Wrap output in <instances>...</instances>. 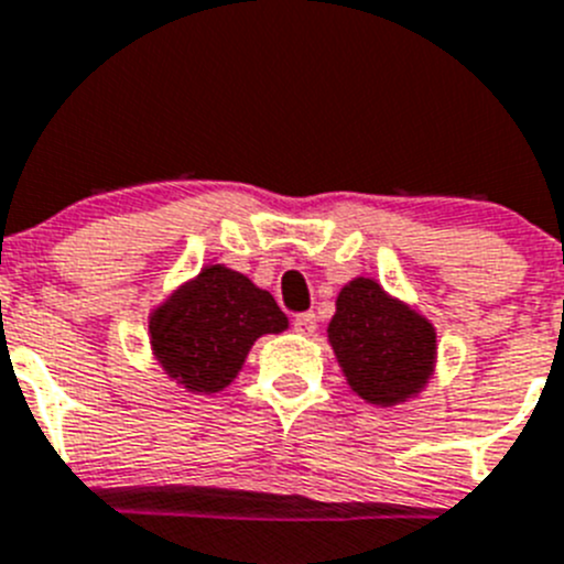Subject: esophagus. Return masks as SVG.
<instances>
[{
	"label": "esophagus",
	"instance_id": "1",
	"mask_svg": "<svg viewBox=\"0 0 564 564\" xmlns=\"http://www.w3.org/2000/svg\"><path fill=\"white\" fill-rule=\"evenodd\" d=\"M292 325H294V330H297L300 336L317 334V317H314V314H297Z\"/></svg>",
	"mask_w": 564,
	"mask_h": 564
}]
</instances>
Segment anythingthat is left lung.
Segmentation results:
<instances>
[{
	"mask_svg": "<svg viewBox=\"0 0 564 564\" xmlns=\"http://www.w3.org/2000/svg\"><path fill=\"white\" fill-rule=\"evenodd\" d=\"M328 341L350 389L372 406L409 401L434 376V325L372 278L341 286Z\"/></svg>",
	"mask_w": 564,
	"mask_h": 564,
	"instance_id": "8db88e82",
	"label": "left lung"
}]
</instances>
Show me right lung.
Here are the masks:
<instances>
[{"instance_id":"1","label":"right lung","mask_w":564,"mask_h":564,"mask_svg":"<svg viewBox=\"0 0 564 564\" xmlns=\"http://www.w3.org/2000/svg\"><path fill=\"white\" fill-rule=\"evenodd\" d=\"M286 328L270 292L225 264H208L150 314V345L172 381L210 394L239 376L258 336Z\"/></svg>"}]
</instances>
